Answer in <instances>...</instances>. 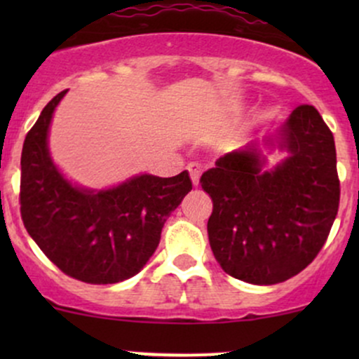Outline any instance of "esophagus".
I'll return each instance as SVG.
<instances>
[{"mask_svg": "<svg viewBox=\"0 0 359 359\" xmlns=\"http://www.w3.org/2000/svg\"><path fill=\"white\" fill-rule=\"evenodd\" d=\"M187 170H189V174H191L192 185H194V187H197V185H199L201 174H203V168H201L199 163H189Z\"/></svg>", "mask_w": 359, "mask_h": 359, "instance_id": "obj_1", "label": "esophagus"}]
</instances>
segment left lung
Masks as SVG:
<instances>
[{"mask_svg":"<svg viewBox=\"0 0 359 359\" xmlns=\"http://www.w3.org/2000/svg\"><path fill=\"white\" fill-rule=\"evenodd\" d=\"M287 156L265 170L258 142L217 158L201 177L212 199L209 245L221 269L255 285L285 282L324 246L339 208L331 130L314 106L292 111L263 138Z\"/></svg>","mask_w":359,"mask_h":359,"instance_id":"8db88e82","label":"left lung"}]
</instances>
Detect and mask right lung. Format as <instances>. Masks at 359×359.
<instances>
[{
    "label": "right lung",
    "mask_w": 359,
    "mask_h": 359,
    "mask_svg": "<svg viewBox=\"0 0 359 359\" xmlns=\"http://www.w3.org/2000/svg\"><path fill=\"white\" fill-rule=\"evenodd\" d=\"M67 90L45 106L22 151L20 211L45 257L86 283H118L137 275L160 243L172 211L191 192L189 172L140 174L109 189L72 184L53 163L48 130Z\"/></svg>",
    "instance_id": "right-lung-1"
}]
</instances>
